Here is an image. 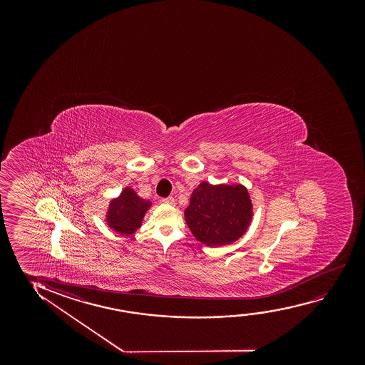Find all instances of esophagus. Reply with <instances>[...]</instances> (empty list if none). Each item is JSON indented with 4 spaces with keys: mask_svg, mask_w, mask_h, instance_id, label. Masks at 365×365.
<instances>
[{
    "mask_svg": "<svg viewBox=\"0 0 365 365\" xmlns=\"http://www.w3.org/2000/svg\"><path fill=\"white\" fill-rule=\"evenodd\" d=\"M162 203L163 205H175V198L173 197H167V198L162 200Z\"/></svg>",
    "mask_w": 365,
    "mask_h": 365,
    "instance_id": "1",
    "label": "esophagus"
}]
</instances>
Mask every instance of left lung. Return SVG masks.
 Masks as SVG:
<instances>
[{"label":"left lung","mask_w":365,"mask_h":365,"mask_svg":"<svg viewBox=\"0 0 365 365\" xmlns=\"http://www.w3.org/2000/svg\"><path fill=\"white\" fill-rule=\"evenodd\" d=\"M253 218V203L243 185L202 182L190 195L185 223L207 247L230 245L243 237Z\"/></svg>","instance_id":"left-lung-1"}]
</instances>
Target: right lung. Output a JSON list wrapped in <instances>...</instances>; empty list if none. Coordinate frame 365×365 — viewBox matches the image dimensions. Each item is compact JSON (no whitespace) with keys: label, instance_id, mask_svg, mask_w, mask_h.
Segmentation results:
<instances>
[{"label":"right lung","instance_id":"add662e5","mask_svg":"<svg viewBox=\"0 0 365 365\" xmlns=\"http://www.w3.org/2000/svg\"><path fill=\"white\" fill-rule=\"evenodd\" d=\"M150 205V200L140 198L133 188L125 187L117 198L110 200L106 213L107 225L120 235H133L142 225Z\"/></svg>","mask_w":365,"mask_h":365}]
</instances>
